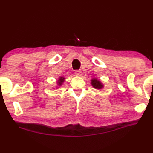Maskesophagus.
Segmentation results:
<instances>
[{
    "instance_id": "34e87169",
    "label": "esophagus",
    "mask_w": 153,
    "mask_h": 153,
    "mask_svg": "<svg viewBox=\"0 0 153 153\" xmlns=\"http://www.w3.org/2000/svg\"><path fill=\"white\" fill-rule=\"evenodd\" d=\"M75 74H76V76H80L81 75H82V72H81V71H79V70H76V71H75Z\"/></svg>"
}]
</instances>
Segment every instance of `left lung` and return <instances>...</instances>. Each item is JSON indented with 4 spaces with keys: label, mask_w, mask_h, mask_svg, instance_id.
<instances>
[{
    "label": "left lung",
    "mask_w": 153,
    "mask_h": 153,
    "mask_svg": "<svg viewBox=\"0 0 153 153\" xmlns=\"http://www.w3.org/2000/svg\"><path fill=\"white\" fill-rule=\"evenodd\" d=\"M91 85L94 88H96V89H101V88L103 87L100 82L98 80V79H92V80H91Z\"/></svg>",
    "instance_id": "left-lung-1"
}]
</instances>
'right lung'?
<instances>
[{"label":"right lung","instance_id":"right-lung-1","mask_svg":"<svg viewBox=\"0 0 153 153\" xmlns=\"http://www.w3.org/2000/svg\"><path fill=\"white\" fill-rule=\"evenodd\" d=\"M64 81V77H60L59 78V80H58V82H57L58 85H62V82H63Z\"/></svg>","mask_w":153,"mask_h":153}]
</instances>
